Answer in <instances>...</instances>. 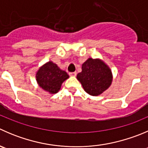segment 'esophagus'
<instances>
[{
    "label": "esophagus",
    "mask_w": 148,
    "mask_h": 148,
    "mask_svg": "<svg viewBox=\"0 0 148 148\" xmlns=\"http://www.w3.org/2000/svg\"><path fill=\"white\" fill-rule=\"evenodd\" d=\"M69 75L71 77H75L77 75V72L76 71H74V72H69Z\"/></svg>",
    "instance_id": "obj_1"
}]
</instances>
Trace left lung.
<instances>
[{
  "mask_svg": "<svg viewBox=\"0 0 148 148\" xmlns=\"http://www.w3.org/2000/svg\"><path fill=\"white\" fill-rule=\"evenodd\" d=\"M77 78L86 92L97 96L108 88L112 82V74L103 61L89 58L82 64V72L77 74Z\"/></svg>",
  "mask_w": 148,
  "mask_h": 148,
  "instance_id": "8db88e82",
  "label": "left lung"
}]
</instances>
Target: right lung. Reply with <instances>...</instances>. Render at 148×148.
I'll use <instances>...</instances> for the list:
<instances>
[{"instance_id": "add662e5", "label": "right lung", "mask_w": 148, "mask_h": 148, "mask_svg": "<svg viewBox=\"0 0 148 148\" xmlns=\"http://www.w3.org/2000/svg\"><path fill=\"white\" fill-rule=\"evenodd\" d=\"M69 77L65 71L60 69L51 61L42 66L36 75L40 87L52 94L58 92L62 83Z\"/></svg>"}]
</instances>
